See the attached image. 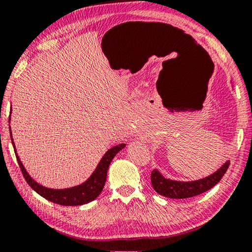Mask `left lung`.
Instances as JSON below:
<instances>
[{"mask_svg":"<svg viewBox=\"0 0 252 252\" xmlns=\"http://www.w3.org/2000/svg\"><path fill=\"white\" fill-rule=\"evenodd\" d=\"M229 164L230 161H225V163L221 165L216 172L194 181L171 180V179L164 178L159 170L155 169L151 172V183L153 189L165 198L187 199L195 197V195L206 192L212 187H215L222 179L223 174L227 172Z\"/></svg>","mask_w":252,"mask_h":252,"instance_id":"1","label":"left lung"}]
</instances>
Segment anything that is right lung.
<instances>
[{
	"instance_id": "1",
	"label": "right lung",
	"mask_w": 252,
	"mask_h": 252,
	"mask_svg": "<svg viewBox=\"0 0 252 252\" xmlns=\"http://www.w3.org/2000/svg\"><path fill=\"white\" fill-rule=\"evenodd\" d=\"M11 129V127H10ZM11 133V140L12 144L14 147V152L16 156V160L19 162L20 169L22 171V174L25 180L29 183V186L35 191L36 193H39L41 197L45 198L51 202H54L57 204H61V206H81V204L89 203L94 200L97 195L101 193V191L103 190L104 183L106 180V174H108V169L111 163V161L118 152H120L123 148L126 147V143H120L118 146H114L113 148L109 149L105 152V155L102 157L99 164L96 165V168L93 173L88 179L87 181L81 183L79 186L66 188V189H50V188H45L36 181H34L33 179L30 177L27 170H25L24 165L21 162L20 158L16 153V149L14 146L13 138H12V132Z\"/></svg>"
}]
</instances>
